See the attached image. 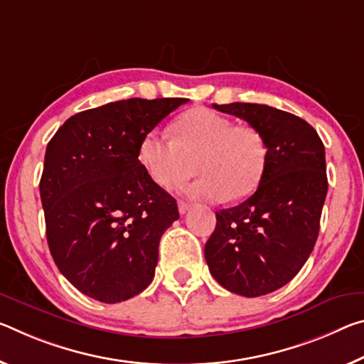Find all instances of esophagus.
Segmentation results:
<instances>
[{
    "label": "esophagus",
    "mask_w": 364,
    "mask_h": 364,
    "mask_svg": "<svg viewBox=\"0 0 364 364\" xmlns=\"http://www.w3.org/2000/svg\"><path fill=\"white\" fill-rule=\"evenodd\" d=\"M189 209H191V204L189 203H184V200H180V203H178V210H180L181 215H184Z\"/></svg>",
    "instance_id": "obj_1"
}]
</instances>
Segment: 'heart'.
Segmentation results:
<instances>
[{
  "instance_id": "b5f03b06",
  "label": "heart",
  "mask_w": 364,
  "mask_h": 364,
  "mask_svg": "<svg viewBox=\"0 0 364 364\" xmlns=\"http://www.w3.org/2000/svg\"><path fill=\"white\" fill-rule=\"evenodd\" d=\"M137 160L149 180L175 189L191 175L198 180L183 188L193 199L240 200L256 191L267 164V144L261 131L205 107L180 114L171 124V139L157 129L147 131L137 147Z\"/></svg>"
}]
</instances>
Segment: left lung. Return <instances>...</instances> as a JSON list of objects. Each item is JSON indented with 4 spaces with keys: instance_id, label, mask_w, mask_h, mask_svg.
Masks as SVG:
<instances>
[{
    "instance_id": "obj_1",
    "label": "left lung",
    "mask_w": 364,
    "mask_h": 364,
    "mask_svg": "<svg viewBox=\"0 0 364 364\" xmlns=\"http://www.w3.org/2000/svg\"><path fill=\"white\" fill-rule=\"evenodd\" d=\"M213 108L261 131L267 164L250 199L215 213L205 261L228 291L267 295L299 272L316 245L327 194L324 144L306 121L274 107L235 102Z\"/></svg>"
}]
</instances>
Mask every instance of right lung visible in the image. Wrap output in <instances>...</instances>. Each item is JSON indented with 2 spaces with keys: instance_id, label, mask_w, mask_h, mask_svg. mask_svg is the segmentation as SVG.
<instances>
[{
  "instance_id": "add662e5",
  "label": "right lung",
  "mask_w": 364,
  "mask_h": 364,
  "mask_svg": "<svg viewBox=\"0 0 364 364\" xmlns=\"http://www.w3.org/2000/svg\"><path fill=\"white\" fill-rule=\"evenodd\" d=\"M188 99H128L65 121L45 152L40 199L60 272L80 293L119 303L151 285L176 200L137 160L141 137Z\"/></svg>"
}]
</instances>
